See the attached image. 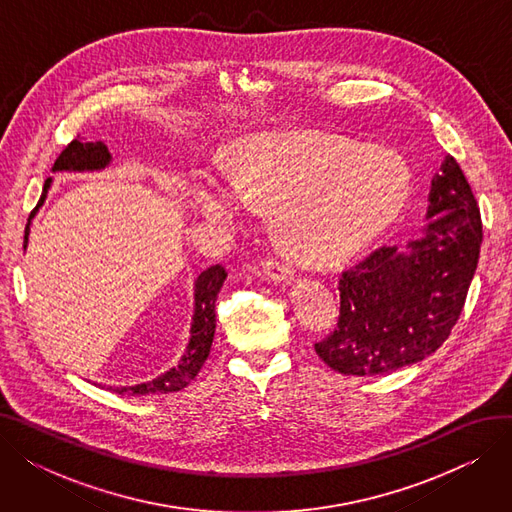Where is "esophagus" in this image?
Here are the masks:
<instances>
[{
	"label": "esophagus",
	"mask_w": 512,
	"mask_h": 512,
	"mask_svg": "<svg viewBox=\"0 0 512 512\" xmlns=\"http://www.w3.org/2000/svg\"><path fill=\"white\" fill-rule=\"evenodd\" d=\"M261 270H263V276L267 280H272L276 284L292 282L294 280V270H292V267L282 263V261H276V259H265L261 263Z\"/></svg>",
	"instance_id": "esophagus-1"
}]
</instances>
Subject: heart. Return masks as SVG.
I'll use <instances>...</instances> for the list:
<instances>
[{
	"label": "heart",
	"mask_w": 512,
	"mask_h": 512,
	"mask_svg": "<svg viewBox=\"0 0 512 512\" xmlns=\"http://www.w3.org/2000/svg\"><path fill=\"white\" fill-rule=\"evenodd\" d=\"M411 172L398 155L326 132L292 130L253 139L228 172L203 176L195 203L224 228L274 209V230L301 261L332 265L384 232L411 197Z\"/></svg>",
	"instance_id": "obj_1"
}]
</instances>
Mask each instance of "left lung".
Here are the masks:
<instances>
[{"instance_id":"obj_1","label":"left lung","mask_w":512,"mask_h":512,"mask_svg":"<svg viewBox=\"0 0 512 512\" xmlns=\"http://www.w3.org/2000/svg\"><path fill=\"white\" fill-rule=\"evenodd\" d=\"M427 201L417 238L342 272L338 328L315 344L334 371L386 375L423 361L450 336L483 236L477 201L454 157H444Z\"/></svg>"}]
</instances>
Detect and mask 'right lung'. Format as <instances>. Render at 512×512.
Instances as JSON below:
<instances>
[{
    "label": "right lung",
    "instance_id": "1",
    "mask_svg": "<svg viewBox=\"0 0 512 512\" xmlns=\"http://www.w3.org/2000/svg\"><path fill=\"white\" fill-rule=\"evenodd\" d=\"M112 164V153L105 147L103 141H72L56 159L51 172L53 174H85V172H101L110 168ZM53 184V178L45 180L43 195L33 209L29 224L24 230V249L29 247V234L33 226V218L37 215L39 207H43L49 188ZM228 278L226 270L222 265H211L205 272H201L193 286V317H191V336H188L186 348L180 357V361L170 367L168 371L159 373L157 378L149 382H141L134 386H110L116 394H137V396H149V394H170L178 392L191 384L197 373L201 371L203 363L209 357L211 342L215 334V301H218V294L224 286V280Z\"/></svg>",
    "mask_w": 512,
    "mask_h": 512
}]
</instances>
